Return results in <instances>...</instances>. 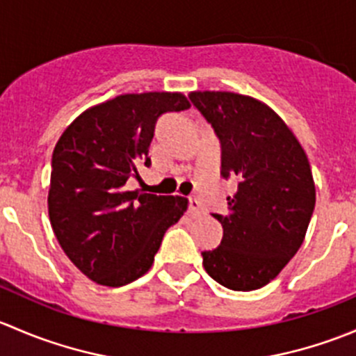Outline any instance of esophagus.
<instances>
[{
    "label": "esophagus",
    "mask_w": 356,
    "mask_h": 356,
    "mask_svg": "<svg viewBox=\"0 0 356 356\" xmlns=\"http://www.w3.org/2000/svg\"><path fill=\"white\" fill-rule=\"evenodd\" d=\"M189 213L191 215H201L204 213L203 210V204H201V201L198 198H189Z\"/></svg>",
    "instance_id": "34e87169"
}]
</instances>
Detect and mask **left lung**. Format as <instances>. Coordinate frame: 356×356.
Listing matches in <instances>:
<instances>
[{
    "instance_id": "left-lung-1",
    "label": "left lung",
    "mask_w": 356,
    "mask_h": 356,
    "mask_svg": "<svg viewBox=\"0 0 356 356\" xmlns=\"http://www.w3.org/2000/svg\"><path fill=\"white\" fill-rule=\"evenodd\" d=\"M193 105L220 141V175L238 179L224 229L203 267L232 291L264 288L303 245L315 208V184L305 149L274 110L251 96L195 91Z\"/></svg>"
}]
</instances>
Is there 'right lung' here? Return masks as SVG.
Wrapping results in <instances>:
<instances>
[{"mask_svg":"<svg viewBox=\"0 0 356 356\" xmlns=\"http://www.w3.org/2000/svg\"><path fill=\"white\" fill-rule=\"evenodd\" d=\"M181 92L120 95L82 111L51 158L48 211L72 264L96 284L120 288L152 268L165 231L188 210L182 196L127 191L149 167L158 117L189 108Z\"/></svg>","mask_w":356,"mask_h":356,"instance_id":"1","label":"right lung"}]
</instances>
